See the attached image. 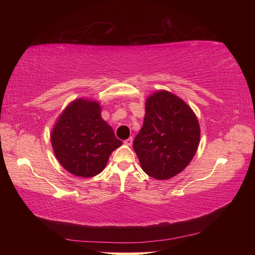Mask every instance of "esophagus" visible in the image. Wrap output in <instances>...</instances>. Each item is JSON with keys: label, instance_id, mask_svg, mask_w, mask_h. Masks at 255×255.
Listing matches in <instances>:
<instances>
[{"label": "esophagus", "instance_id": "1", "mask_svg": "<svg viewBox=\"0 0 255 255\" xmlns=\"http://www.w3.org/2000/svg\"><path fill=\"white\" fill-rule=\"evenodd\" d=\"M124 143L126 144V145H131V144H132V138L130 137V138L126 139V140H125V141H124Z\"/></svg>", "mask_w": 255, "mask_h": 255}]
</instances>
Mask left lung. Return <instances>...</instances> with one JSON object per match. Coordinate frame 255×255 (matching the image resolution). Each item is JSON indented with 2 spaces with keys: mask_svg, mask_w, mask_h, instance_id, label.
Returning a JSON list of instances; mask_svg holds the SVG:
<instances>
[{
  "mask_svg": "<svg viewBox=\"0 0 255 255\" xmlns=\"http://www.w3.org/2000/svg\"><path fill=\"white\" fill-rule=\"evenodd\" d=\"M199 140L198 119L182 99L165 90L147 97L133 150L149 176L165 181L181 173L196 153Z\"/></svg>",
  "mask_w": 255,
  "mask_h": 255,
  "instance_id": "8db88e82",
  "label": "left lung"
}]
</instances>
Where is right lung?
<instances>
[{
  "mask_svg": "<svg viewBox=\"0 0 255 255\" xmlns=\"http://www.w3.org/2000/svg\"><path fill=\"white\" fill-rule=\"evenodd\" d=\"M101 113L100 102L77 99L64 108L51 130L57 160L75 176L100 174L113 151L123 143Z\"/></svg>",
  "mask_w": 255,
  "mask_h": 255,
  "instance_id": "obj_1",
  "label": "right lung"
}]
</instances>
